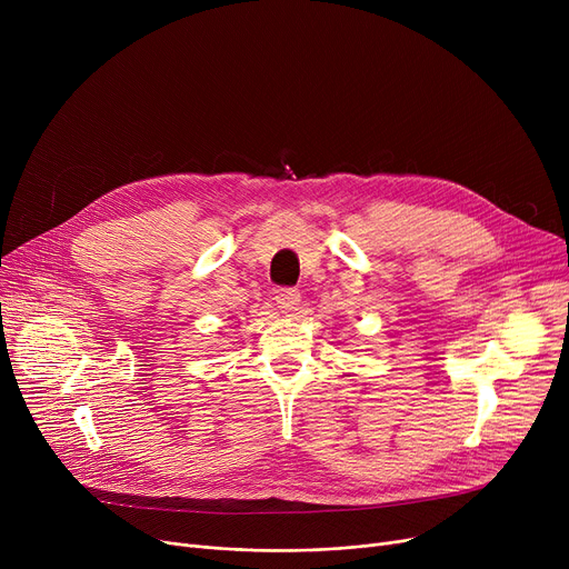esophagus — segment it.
<instances>
[{
    "label": "esophagus",
    "instance_id": "34e87169",
    "mask_svg": "<svg viewBox=\"0 0 569 569\" xmlns=\"http://www.w3.org/2000/svg\"><path fill=\"white\" fill-rule=\"evenodd\" d=\"M274 300L283 313H295L297 307H300V292L295 288H279Z\"/></svg>",
    "mask_w": 569,
    "mask_h": 569
}]
</instances>
